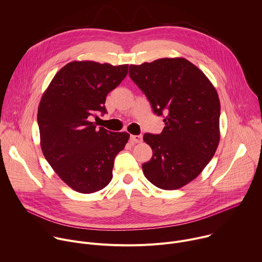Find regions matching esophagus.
Wrapping results in <instances>:
<instances>
[{
    "mask_svg": "<svg viewBox=\"0 0 262 262\" xmlns=\"http://www.w3.org/2000/svg\"><path fill=\"white\" fill-rule=\"evenodd\" d=\"M130 140L135 143H141L143 140L142 135H130Z\"/></svg>",
    "mask_w": 262,
    "mask_h": 262,
    "instance_id": "esophagus-1",
    "label": "esophagus"
}]
</instances>
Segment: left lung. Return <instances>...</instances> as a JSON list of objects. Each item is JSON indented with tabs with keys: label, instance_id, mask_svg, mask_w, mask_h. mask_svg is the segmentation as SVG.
Instances as JSON below:
<instances>
[{
	"label": "left lung",
	"instance_id": "left-lung-1",
	"mask_svg": "<svg viewBox=\"0 0 262 262\" xmlns=\"http://www.w3.org/2000/svg\"><path fill=\"white\" fill-rule=\"evenodd\" d=\"M129 78L158 116L160 135L145 134L154 156L142 165L145 177L163 190H177L195 179L212 159L220 141L221 106L205 74L183 58L129 65Z\"/></svg>",
	"mask_w": 262,
	"mask_h": 262
}]
</instances>
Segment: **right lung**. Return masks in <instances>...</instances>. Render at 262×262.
<instances>
[{
    "label": "right lung",
    "mask_w": 262,
    "mask_h": 262,
    "mask_svg": "<svg viewBox=\"0 0 262 262\" xmlns=\"http://www.w3.org/2000/svg\"><path fill=\"white\" fill-rule=\"evenodd\" d=\"M128 65L92 61L61 68L42 95L37 122L45 158L74 191L102 190L113 177L114 160L129 135L96 127L91 119L104 115L105 97L126 77Z\"/></svg>",
    "instance_id": "add662e5"
}]
</instances>
